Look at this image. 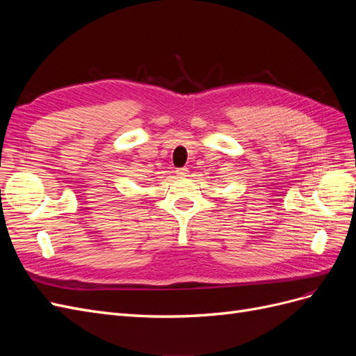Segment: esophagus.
I'll return each mask as SVG.
<instances>
[{
  "instance_id": "esophagus-1",
  "label": "esophagus",
  "mask_w": 356,
  "mask_h": 356,
  "mask_svg": "<svg viewBox=\"0 0 356 356\" xmlns=\"http://www.w3.org/2000/svg\"><path fill=\"white\" fill-rule=\"evenodd\" d=\"M177 175H179L182 178L188 177V168H179V169H177Z\"/></svg>"
}]
</instances>
